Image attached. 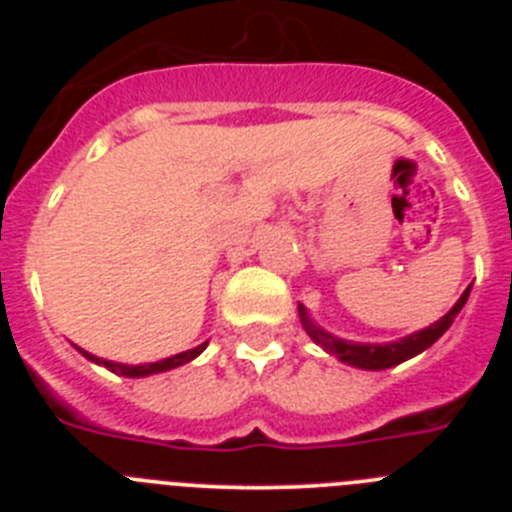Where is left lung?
I'll return each instance as SVG.
<instances>
[{
  "instance_id": "left-lung-1",
  "label": "left lung",
  "mask_w": 512,
  "mask_h": 512,
  "mask_svg": "<svg viewBox=\"0 0 512 512\" xmlns=\"http://www.w3.org/2000/svg\"><path fill=\"white\" fill-rule=\"evenodd\" d=\"M469 289L472 287L464 289V295L456 300V305L451 307V310L446 312L441 320H436V323L428 325V328L418 330V333H413V336L400 338V341H392V343L343 341V338L330 336L328 330H323L320 325L312 323L310 315H307V310H305V305H297V310H300V323H302V328L307 330V336L318 343V346H323L328 354L338 356L343 364H351V366H356V369L379 372V369H390V366H397V364H402V361L413 359V356H418L420 351H425L428 346H433V343H436L438 338H441L443 333L451 328V323H454V318L461 312V307L467 305Z\"/></svg>"
}]
</instances>
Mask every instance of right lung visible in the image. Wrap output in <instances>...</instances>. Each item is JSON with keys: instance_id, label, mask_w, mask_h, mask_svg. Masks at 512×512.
Instances as JSON below:
<instances>
[{"instance_id": "add662e5", "label": "right lung", "mask_w": 512, "mask_h": 512, "mask_svg": "<svg viewBox=\"0 0 512 512\" xmlns=\"http://www.w3.org/2000/svg\"><path fill=\"white\" fill-rule=\"evenodd\" d=\"M207 341L200 343L197 348H189V351H182V354L176 356H169V359H161V361H153V364H138V366H130V364H115V361H104V359H97V356H92L89 351H84V348H79L81 354L87 356L89 361H94V364H104L110 372L120 374V377H148V374H161V372H169V369H176V366L187 364V361L197 359V356L205 351Z\"/></svg>"}]
</instances>
